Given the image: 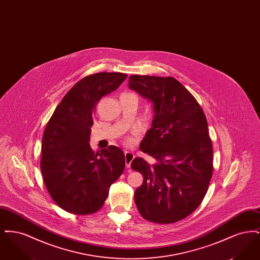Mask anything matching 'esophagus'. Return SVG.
<instances>
[{
  "mask_svg": "<svg viewBox=\"0 0 260 260\" xmlns=\"http://www.w3.org/2000/svg\"><path fill=\"white\" fill-rule=\"evenodd\" d=\"M134 159H135L134 153L124 152V161H125V167H126V169H129V168H131V164H132V161H134Z\"/></svg>",
  "mask_w": 260,
  "mask_h": 260,
  "instance_id": "1",
  "label": "esophagus"
}]
</instances>
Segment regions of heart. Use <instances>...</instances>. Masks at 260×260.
<instances>
[{
    "instance_id": "1",
    "label": "heart",
    "mask_w": 260,
    "mask_h": 260,
    "mask_svg": "<svg viewBox=\"0 0 260 260\" xmlns=\"http://www.w3.org/2000/svg\"><path fill=\"white\" fill-rule=\"evenodd\" d=\"M123 94H134V93H129V92H125V93H123ZM134 137H132V136H125L124 138V144L125 146H132L133 144H134Z\"/></svg>"
}]
</instances>
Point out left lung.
<instances>
[{
  "label": "left lung",
  "mask_w": 260,
  "mask_h": 260,
  "mask_svg": "<svg viewBox=\"0 0 260 260\" xmlns=\"http://www.w3.org/2000/svg\"><path fill=\"white\" fill-rule=\"evenodd\" d=\"M128 87L154 104L152 127L139 148L154 164L136 158L132 169L143 176L135 193L139 213L170 224L190 215L205 198L213 172L212 143L198 101L173 77L133 75Z\"/></svg>",
  "instance_id": "1"
}]
</instances>
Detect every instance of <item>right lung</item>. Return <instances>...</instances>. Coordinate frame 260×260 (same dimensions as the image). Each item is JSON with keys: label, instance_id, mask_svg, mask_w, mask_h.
Listing matches in <instances>:
<instances>
[{"label": "right lung", "instance_id": "right-lung-1", "mask_svg": "<svg viewBox=\"0 0 260 260\" xmlns=\"http://www.w3.org/2000/svg\"><path fill=\"white\" fill-rule=\"evenodd\" d=\"M126 77L100 72L83 78L65 94L46 125L41 172L50 197L67 212L99 211L112 183L124 173L121 149L111 145L95 153L88 140L99 99L117 89Z\"/></svg>", "mask_w": 260, "mask_h": 260}]
</instances>
